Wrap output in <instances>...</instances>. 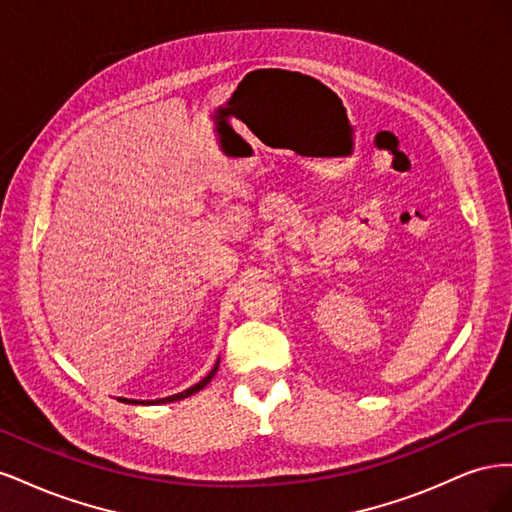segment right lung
I'll use <instances>...</instances> for the list:
<instances>
[{
    "instance_id": "right-lung-1",
    "label": "right lung",
    "mask_w": 512,
    "mask_h": 512,
    "mask_svg": "<svg viewBox=\"0 0 512 512\" xmlns=\"http://www.w3.org/2000/svg\"><path fill=\"white\" fill-rule=\"evenodd\" d=\"M218 367H220V359H218V363L213 365V369L209 371V374H207L203 380L196 382L194 386H190V389H185V391H181V393H177V395H168V397H162V399H151V401H138V399H126V397H119V401H123V404H143V406H153V404H170V401L185 399V397H190V395L198 393L200 389H205V386L211 382V378L215 376V371H218Z\"/></svg>"
}]
</instances>
